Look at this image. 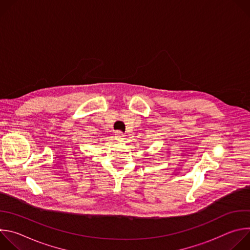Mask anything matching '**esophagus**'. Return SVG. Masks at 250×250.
Listing matches in <instances>:
<instances>
[{"mask_svg":"<svg viewBox=\"0 0 250 250\" xmlns=\"http://www.w3.org/2000/svg\"><path fill=\"white\" fill-rule=\"evenodd\" d=\"M116 139L118 140V141H124V139H125V134L123 133V132H121V131H118V132H116Z\"/></svg>","mask_w":250,"mask_h":250,"instance_id":"34e87169","label":"esophagus"}]
</instances>
